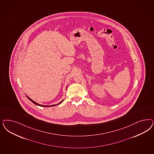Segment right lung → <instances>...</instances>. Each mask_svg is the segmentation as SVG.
Masks as SVG:
<instances>
[{
    "instance_id": "right-lung-1",
    "label": "right lung",
    "mask_w": 154,
    "mask_h": 154,
    "mask_svg": "<svg viewBox=\"0 0 154 154\" xmlns=\"http://www.w3.org/2000/svg\"><path fill=\"white\" fill-rule=\"evenodd\" d=\"M27 97H28V99H29L33 103H34L35 104L37 105H38V106H42V107H49V106H55V105L60 104V103H62L63 102V100H62L61 102H60V103H59V104H58L53 105H50V106H46V105H43L39 104H38V103H37L35 102L34 101H33V100L31 99H30L29 97H28V96H27Z\"/></svg>"
}]
</instances>
